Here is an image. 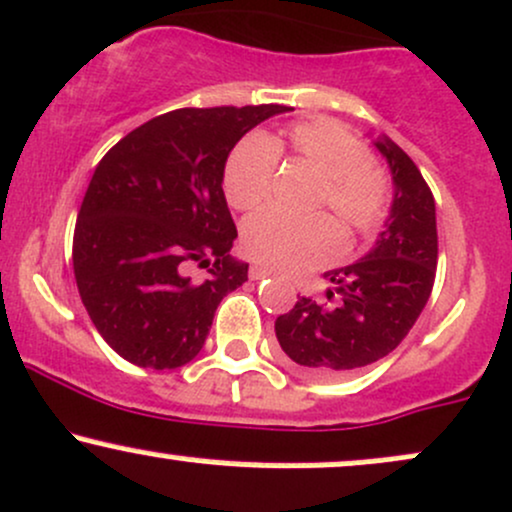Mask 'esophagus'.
<instances>
[{
    "instance_id": "esophagus-1",
    "label": "esophagus",
    "mask_w": 512,
    "mask_h": 512,
    "mask_svg": "<svg viewBox=\"0 0 512 512\" xmlns=\"http://www.w3.org/2000/svg\"><path fill=\"white\" fill-rule=\"evenodd\" d=\"M247 274H250V279H252V282H262V279H267L269 277V272H267V269L265 267H250V272H247Z\"/></svg>"
}]
</instances>
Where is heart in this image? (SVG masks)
I'll use <instances>...</instances> for the list:
<instances>
[{"label":"heart","mask_w":512,"mask_h":512,"mask_svg":"<svg viewBox=\"0 0 512 512\" xmlns=\"http://www.w3.org/2000/svg\"><path fill=\"white\" fill-rule=\"evenodd\" d=\"M291 153L320 174L318 209H333L352 233H372L384 221L389 206V179L369 160L367 145L340 123L328 119L296 123L289 131ZM279 140L247 136L226 162L223 189L233 209L255 211L272 194L279 167ZM243 247L257 265L299 274L335 260L342 252L338 223L325 213L291 218L279 211H262L247 218Z\"/></svg>","instance_id":"obj_1"}]
</instances>
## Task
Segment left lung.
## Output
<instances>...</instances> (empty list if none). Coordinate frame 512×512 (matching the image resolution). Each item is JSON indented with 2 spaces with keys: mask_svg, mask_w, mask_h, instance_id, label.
Wrapping results in <instances>:
<instances>
[{
  "mask_svg": "<svg viewBox=\"0 0 512 512\" xmlns=\"http://www.w3.org/2000/svg\"><path fill=\"white\" fill-rule=\"evenodd\" d=\"M391 170L393 201L362 260L325 272L330 303L296 301L274 333L296 369L335 379L401 345L430 299L437 267L435 199L415 162L389 136L374 138Z\"/></svg>",
  "mask_w": 512,
  "mask_h": 512,
  "instance_id": "obj_1",
  "label": "left lung"
}]
</instances>
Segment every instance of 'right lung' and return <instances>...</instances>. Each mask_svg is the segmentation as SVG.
<instances>
[{
  "label": "right lung",
  "instance_id": "right-lung-1",
  "mask_svg": "<svg viewBox=\"0 0 512 512\" xmlns=\"http://www.w3.org/2000/svg\"><path fill=\"white\" fill-rule=\"evenodd\" d=\"M289 106L177 109L121 138L92 174L72 265L94 328L131 364L177 369L199 355L213 313L247 282L223 172L257 123ZM189 264L210 269L192 283Z\"/></svg>",
  "mask_w": 512,
  "mask_h": 512
}]
</instances>
